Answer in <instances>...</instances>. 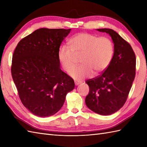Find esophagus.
I'll return each mask as SVG.
<instances>
[{
    "instance_id": "34e87169",
    "label": "esophagus",
    "mask_w": 147,
    "mask_h": 147,
    "mask_svg": "<svg viewBox=\"0 0 147 147\" xmlns=\"http://www.w3.org/2000/svg\"><path fill=\"white\" fill-rule=\"evenodd\" d=\"M74 83H75V85H78L79 84L81 83V82H78V81H74Z\"/></svg>"
}]
</instances>
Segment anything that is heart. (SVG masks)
Wrapping results in <instances>:
<instances>
[{"instance_id":"1","label":"heart","mask_w":147,"mask_h":147,"mask_svg":"<svg viewBox=\"0 0 147 147\" xmlns=\"http://www.w3.org/2000/svg\"><path fill=\"white\" fill-rule=\"evenodd\" d=\"M68 46H60L57 57L62 68L77 80L96 75L104 71L113 57L114 46L107 36H100L88 33H78L69 40ZM82 55V64L73 69L76 56Z\"/></svg>"}]
</instances>
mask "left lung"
<instances>
[{"label":"left lung","mask_w":147,"mask_h":147,"mask_svg":"<svg viewBox=\"0 0 147 147\" xmlns=\"http://www.w3.org/2000/svg\"><path fill=\"white\" fill-rule=\"evenodd\" d=\"M111 36L114 52L110 64L100 75L86 81L90 88L85 103L90 110L107 115L123 107L136 74V56L131 46L112 29H98Z\"/></svg>","instance_id":"8db88e82"}]
</instances>
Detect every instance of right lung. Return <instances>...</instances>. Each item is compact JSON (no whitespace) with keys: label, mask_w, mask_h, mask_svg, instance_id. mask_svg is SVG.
Listing matches in <instances>:
<instances>
[{"label":"right lung","mask_w":147,"mask_h":147,"mask_svg":"<svg viewBox=\"0 0 147 147\" xmlns=\"http://www.w3.org/2000/svg\"><path fill=\"white\" fill-rule=\"evenodd\" d=\"M71 29L40 28L21 39L12 55L11 74L22 104L34 115L48 117L63 105L74 88L60 68L57 52Z\"/></svg>","instance_id":"obj_1"}]
</instances>
